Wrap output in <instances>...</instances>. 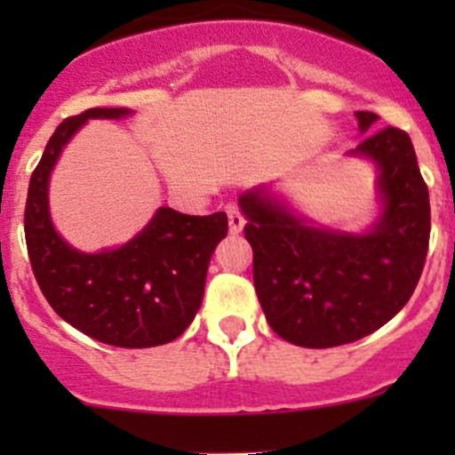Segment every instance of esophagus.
<instances>
[{
	"instance_id": "obj_1",
	"label": "esophagus",
	"mask_w": 455,
	"mask_h": 455,
	"mask_svg": "<svg viewBox=\"0 0 455 455\" xmlns=\"http://www.w3.org/2000/svg\"><path fill=\"white\" fill-rule=\"evenodd\" d=\"M227 215H228V227H231V233H240L244 228V215L237 209L235 204H227Z\"/></svg>"
}]
</instances>
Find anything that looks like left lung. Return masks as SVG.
I'll return each instance as SVG.
<instances>
[{
	"instance_id": "obj_1",
	"label": "left lung",
	"mask_w": 455,
	"mask_h": 455,
	"mask_svg": "<svg viewBox=\"0 0 455 455\" xmlns=\"http://www.w3.org/2000/svg\"><path fill=\"white\" fill-rule=\"evenodd\" d=\"M356 118L368 132L379 116ZM350 154L379 167L383 213L368 233L313 227L264 189L240 198L257 299L270 328L301 347L359 341L387 323L410 301L429 249V191L410 136L383 127Z\"/></svg>"
}]
</instances>
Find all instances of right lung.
<instances>
[{
    "label": "right lung",
    "mask_w": 455,
    "mask_h": 455,
    "mask_svg": "<svg viewBox=\"0 0 455 455\" xmlns=\"http://www.w3.org/2000/svg\"><path fill=\"white\" fill-rule=\"evenodd\" d=\"M127 108H92L54 130L30 176L24 231L41 292L76 330L116 347H154L180 337L204 295L211 255L228 231L224 211L187 215L160 206L118 249L81 253L52 227L48 180L66 142L87 118H123Z\"/></svg>",
    "instance_id": "1"
}]
</instances>
